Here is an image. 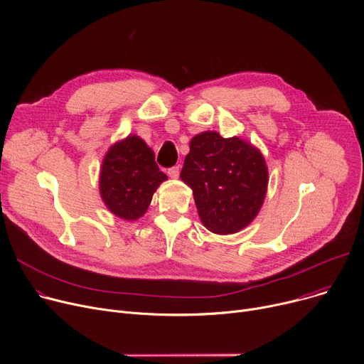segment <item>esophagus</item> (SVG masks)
<instances>
[{
    "label": "esophagus",
    "instance_id": "1",
    "mask_svg": "<svg viewBox=\"0 0 364 364\" xmlns=\"http://www.w3.org/2000/svg\"><path fill=\"white\" fill-rule=\"evenodd\" d=\"M168 174H169L171 178H178V176H180V165H176V166L169 168L168 169Z\"/></svg>",
    "mask_w": 364,
    "mask_h": 364
}]
</instances>
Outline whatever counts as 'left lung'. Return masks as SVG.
Returning a JSON list of instances; mask_svg holds the SVG:
<instances>
[{"mask_svg":"<svg viewBox=\"0 0 364 364\" xmlns=\"http://www.w3.org/2000/svg\"><path fill=\"white\" fill-rule=\"evenodd\" d=\"M180 177L193 190L203 225L217 235H232L250 224L269 183L265 161L255 147L215 131L192 139Z\"/></svg>","mask_w":364,"mask_h":364,"instance_id":"8db88e82","label":"left lung"}]
</instances>
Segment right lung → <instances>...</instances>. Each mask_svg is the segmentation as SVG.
Listing matches in <instances>:
<instances>
[{
    "instance_id": "add662e5",
    "label": "right lung",
    "mask_w": 364,
    "mask_h": 364,
    "mask_svg": "<svg viewBox=\"0 0 364 364\" xmlns=\"http://www.w3.org/2000/svg\"><path fill=\"white\" fill-rule=\"evenodd\" d=\"M165 180L151 149L140 137L129 136L107 151L100 172V193L110 213L132 221L144 215L153 193Z\"/></svg>"
}]
</instances>
